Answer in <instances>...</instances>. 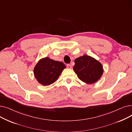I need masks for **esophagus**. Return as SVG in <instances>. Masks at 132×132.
<instances>
[{"instance_id":"1","label":"esophagus","mask_w":132,"mask_h":132,"mask_svg":"<svg viewBox=\"0 0 132 132\" xmlns=\"http://www.w3.org/2000/svg\"><path fill=\"white\" fill-rule=\"evenodd\" d=\"M67 67L68 69H71L72 68V66L70 64H67Z\"/></svg>"}]
</instances>
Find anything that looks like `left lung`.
<instances>
[{
	"mask_svg": "<svg viewBox=\"0 0 132 132\" xmlns=\"http://www.w3.org/2000/svg\"><path fill=\"white\" fill-rule=\"evenodd\" d=\"M73 70L79 79L87 84L97 82L104 72L103 65L94 58L85 54L74 60Z\"/></svg>",
	"mask_w": 132,
	"mask_h": 132,
	"instance_id": "left-lung-1",
	"label": "left lung"
}]
</instances>
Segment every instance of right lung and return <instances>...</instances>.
<instances>
[{"label": "right lung", "mask_w": 132, "mask_h": 132, "mask_svg": "<svg viewBox=\"0 0 132 132\" xmlns=\"http://www.w3.org/2000/svg\"><path fill=\"white\" fill-rule=\"evenodd\" d=\"M66 68L61 61L48 57L40 59L34 68V75L38 82L43 86L50 85L56 81Z\"/></svg>", "instance_id": "obj_1"}]
</instances>
